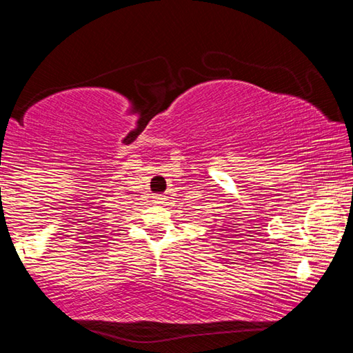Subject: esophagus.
<instances>
[{
	"label": "esophagus",
	"mask_w": 353,
	"mask_h": 353,
	"mask_svg": "<svg viewBox=\"0 0 353 353\" xmlns=\"http://www.w3.org/2000/svg\"><path fill=\"white\" fill-rule=\"evenodd\" d=\"M154 199H155V202H157V204H163V202L166 201V198H165V196H160V194H157V196H154Z\"/></svg>",
	"instance_id": "34e87169"
}]
</instances>
